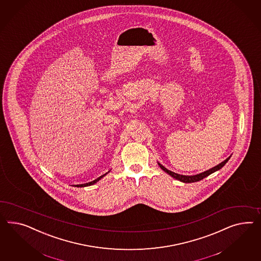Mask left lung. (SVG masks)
I'll return each mask as SVG.
<instances>
[{"label":"left lung","instance_id":"obj_1","mask_svg":"<svg viewBox=\"0 0 261 261\" xmlns=\"http://www.w3.org/2000/svg\"><path fill=\"white\" fill-rule=\"evenodd\" d=\"M229 159H230V156L227 158L224 162L219 163V165L213 167L211 169L207 170V171H205L203 173H200V174H198V175H195V176H184V175H179V174H176V173H174V172H172V171H170V170L166 169L164 166H162L161 163H159V165H160V167H161L164 172H166L167 174H169L170 176H173L174 178H176L177 180H180V181H182V182H185V184H191V182L199 181V180L203 179L206 176L211 175L212 173H214V172H216V171L220 169L221 167H223V166L225 165L226 162L229 161Z\"/></svg>","mask_w":261,"mask_h":261}]
</instances>
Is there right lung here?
<instances>
[{"mask_svg":"<svg viewBox=\"0 0 261 261\" xmlns=\"http://www.w3.org/2000/svg\"><path fill=\"white\" fill-rule=\"evenodd\" d=\"M106 174H107V173H106ZM106 174L102 175V176H99V177H98L97 179H95V180H93V181H90V182H88V184H77V185H76V186H77V187H85V186H90V185H93V184H96L97 181H99V179H100L102 176H106Z\"/></svg>","mask_w":261,"mask_h":261,"instance_id":"obj_1","label":"right lung"}]
</instances>
